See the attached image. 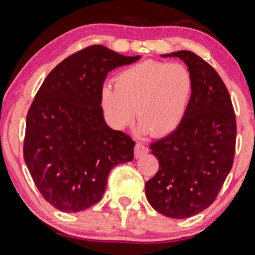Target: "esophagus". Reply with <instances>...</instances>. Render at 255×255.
I'll return each instance as SVG.
<instances>
[{
    "label": "esophagus",
    "instance_id": "esophagus-1",
    "mask_svg": "<svg viewBox=\"0 0 255 255\" xmlns=\"http://www.w3.org/2000/svg\"><path fill=\"white\" fill-rule=\"evenodd\" d=\"M146 153H148V147L147 146H145L144 144L141 143H138L135 146V149H133V154H135V157L138 158L140 156H143Z\"/></svg>",
    "mask_w": 255,
    "mask_h": 255
}]
</instances>
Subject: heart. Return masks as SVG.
Returning a JSON list of instances; mask_svg holds the SVG:
<instances>
[{
	"instance_id": "b5f03b06",
	"label": "heart",
	"mask_w": 255,
	"mask_h": 255,
	"mask_svg": "<svg viewBox=\"0 0 255 255\" xmlns=\"http://www.w3.org/2000/svg\"><path fill=\"white\" fill-rule=\"evenodd\" d=\"M192 85V76L182 64L144 60L120 72L116 84H103L101 107L115 128H126L137 114L138 132L166 136L182 124Z\"/></svg>"
}]
</instances>
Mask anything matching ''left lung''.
<instances>
[{"label":"left lung","instance_id":"obj_1","mask_svg":"<svg viewBox=\"0 0 255 255\" xmlns=\"http://www.w3.org/2000/svg\"><path fill=\"white\" fill-rule=\"evenodd\" d=\"M161 57L183 60L193 85L180 127L149 146L159 169L145 191L157 213L182 219L208 208L221 191L234 161L236 119L230 93L208 63L188 50Z\"/></svg>","mask_w":255,"mask_h":255}]
</instances>
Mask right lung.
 Returning <instances> with one entry per match:
<instances>
[{
	"label": "right lung",
	"mask_w": 255,
	"mask_h": 255,
	"mask_svg": "<svg viewBox=\"0 0 255 255\" xmlns=\"http://www.w3.org/2000/svg\"><path fill=\"white\" fill-rule=\"evenodd\" d=\"M94 45L59 63L27 115L23 158L41 196L64 213L100 201L112 167L133 158V141L108 126L101 89L108 73L137 62Z\"/></svg>",
	"instance_id": "1"
}]
</instances>
